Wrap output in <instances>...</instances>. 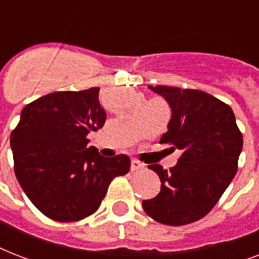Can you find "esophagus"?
<instances>
[{"label": "esophagus", "mask_w": 259, "mask_h": 259, "mask_svg": "<svg viewBox=\"0 0 259 259\" xmlns=\"http://www.w3.org/2000/svg\"><path fill=\"white\" fill-rule=\"evenodd\" d=\"M144 166L145 165H144L141 161H138V160H132V166H130V169H132V172H134V170L142 169Z\"/></svg>", "instance_id": "34e87169"}]
</instances>
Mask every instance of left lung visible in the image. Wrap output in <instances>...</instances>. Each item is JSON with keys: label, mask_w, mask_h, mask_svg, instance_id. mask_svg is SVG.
<instances>
[{"label": "left lung", "mask_w": 259, "mask_h": 259, "mask_svg": "<svg viewBox=\"0 0 259 259\" xmlns=\"http://www.w3.org/2000/svg\"><path fill=\"white\" fill-rule=\"evenodd\" d=\"M172 110L160 144L181 150L169 170L149 165L161 180V191L142 207L162 225L183 226L205 217L235 176L243 146L241 130L229 105L200 90L149 86Z\"/></svg>", "instance_id": "8db88e82"}]
</instances>
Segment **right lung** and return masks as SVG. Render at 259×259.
Wrapping results in <instances>:
<instances>
[{
	"instance_id": "add662e5",
	"label": "right lung",
	"mask_w": 259,
	"mask_h": 259,
	"mask_svg": "<svg viewBox=\"0 0 259 259\" xmlns=\"http://www.w3.org/2000/svg\"><path fill=\"white\" fill-rule=\"evenodd\" d=\"M99 89L56 91L30 102L10 134L14 173L29 200L58 222L99 208L114 177L130 169L126 154L103 157L87 134L105 125Z\"/></svg>"
}]
</instances>
